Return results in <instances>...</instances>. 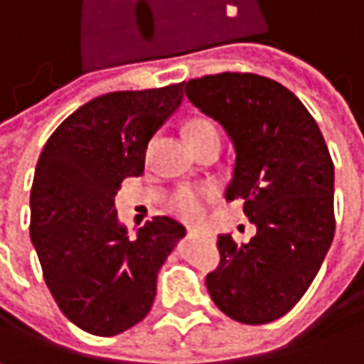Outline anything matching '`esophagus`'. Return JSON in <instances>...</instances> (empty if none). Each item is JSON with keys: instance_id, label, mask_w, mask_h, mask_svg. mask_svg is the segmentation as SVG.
Segmentation results:
<instances>
[{"instance_id": "esophagus-1", "label": "esophagus", "mask_w": 364, "mask_h": 364, "mask_svg": "<svg viewBox=\"0 0 364 364\" xmlns=\"http://www.w3.org/2000/svg\"><path fill=\"white\" fill-rule=\"evenodd\" d=\"M189 233H191V235H195V232H193V230H189Z\"/></svg>"}]
</instances>
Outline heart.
<instances>
[{
	"label": "heart",
	"instance_id": "obj_1",
	"mask_svg": "<svg viewBox=\"0 0 364 364\" xmlns=\"http://www.w3.org/2000/svg\"><path fill=\"white\" fill-rule=\"evenodd\" d=\"M185 134L191 146H197L203 141L209 139H220L218 127L209 119L203 117H195L187 122L185 127ZM211 199V191L209 189H195V187H183L171 199V211L185 221H199L203 218V209L205 203Z\"/></svg>",
	"mask_w": 364,
	"mask_h": 364
}]
</instances>
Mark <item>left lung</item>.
Masks as SVG:
<instances>
[{"label":"left lung","mask_w":364,"mask_h":364,"mask_svg":"<svg viewBox=\"0 0 364 364\" xmlns=\"http://www.w3.org/2000/svg\"><path fill=\"white\" fill-rule=\"evenodd\" d=\"M235 149L225 199H244L256 225L247 244L218 237L220 266L207 274L215 306L244 324H266L296 306L334 237V165L316 120L280 82L223 72L185 84Z\"/></svg>","instance_id":"8db88e82"}]
</instances>
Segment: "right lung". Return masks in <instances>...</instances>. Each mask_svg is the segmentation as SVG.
Returning <instances> with one entry per match:
<instances>
[{
    "instance_id": "right-lung-1",
    "label": "right lung",
    "mask_w": 364,
    "mask_h": 364,
    "mask_svg": "<svg viewBox=\"0 0 364 364\" xmlns=\"http://www.w3.org/2000/svg\"><path fill=\"white\" fill-rule=\"evenodd\" d=\"M181 100L183 82L98 96L38 159L30 237L56 304L90 334L114 336L149 314L159 269L185 235L179 221L157 215L129 240L114 209L122 179L143 175L146 144Z\"/></svg>"
}]
</instances>
